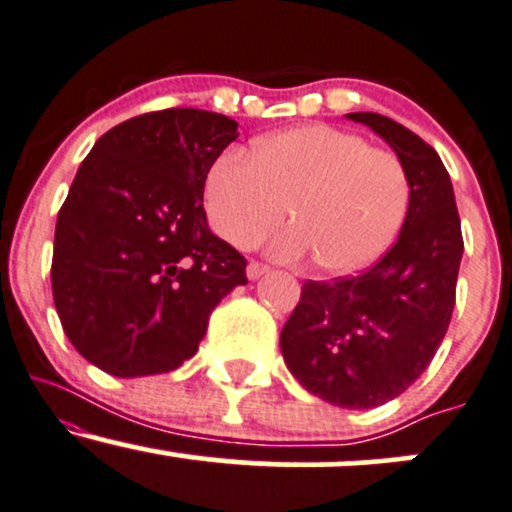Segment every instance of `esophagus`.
Listing matches in <instances>:
<instances>
[{"label": "esophagus", "instance_id": "1", "mask_svg": "<svg viewBox=\"0 0 512 512\" xmlns=\"http://www.w3.org/2000/svg\"><path fill=\"white\" fill-rule=\"evenodd\" d=\"M267 272H269L267 264H262V262H250V264H248V279H250V281L262 279V276L267 274Z\"/></svg>", "mask_w": 512, "mask_h": 512}]
</instances>
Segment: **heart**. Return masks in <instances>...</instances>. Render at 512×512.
Returning <instances> with one entry per match:
<instances>
[{
  "mask_svg": "<svg viewBox=\"0 0 512 512\" xmlns=\"http://www.w3.org/2000/svg\"><path fill=\"white\" fill-rule=\"evenodd\" d=\"M410 205L405 164L389 150L324 123L288 128L252 143V155L226 150L205 176L214 231L248 248L288 217L272 252L300 260L312 252L326 274H353L396 240Z\"/></svg>",
  "mask_w": 512,
  "mask_h": 512,
  "instance_id": "obj_1",
  "label": "heart"
}]
</instances>
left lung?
<instances>
[{"instance_id":"left-lung-1","label":"left lung","mask_w":512,"mask_h":512,"mask_svg":"<svg viewBox=\"0 0 512 512\" xmlns=\"http://www.w3.org/2000/svg\"><path fill=\"white\" fill-rule=\"evenodd\" d=\"M346 119L372 128L405 164L408 214L372 269L303 283L281 329V353L303 389L338 408L367 410L415 384L439 350L455 307L463 233L451 176L432 145L389 116Z\"/></svg>"}]
</instances>
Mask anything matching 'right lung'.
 I'll list each match as a JSON object with an SVG mask.
<instances>
[{
	"instance_id": "add662e5",
	"label": "right lung",
	"mask_w": 512,
	"mask_h": 512,
	"mask_svg": "<svg viewBox=\"0 0 512 512\" xmlns=\"http://www.w3.org/2000/svg\"><path fill=\"white\" fill-rule=\"evenodd\" d=\"M238 123L205 109L133 116L92 145L59 209L54 307L73 348L121 379L197 353L245 257L209 231L205 176Z\"/></svg>"
}]
</instances>
